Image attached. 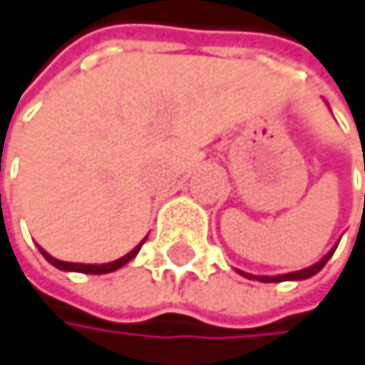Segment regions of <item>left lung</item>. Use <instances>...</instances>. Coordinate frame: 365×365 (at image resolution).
<instances>
[{
  "label": "left lung",
  "instance_id": "obj_1",
  "mask_svg": "<svg viewBox=\"0 0 365 365\" xmlns=\"http://www.w3.org/2000/svg\"><path fill=\"white\" fill-rule=\"evenodd\" d=\"M365 168V166H364ZM335 249L337 247H333L320 262H316L314 266H309V268H303V270H297V272H285V274H274V277H259V274H249V272H242V270H238L242 277H247V279H257V281H264V283H279V281H303V279H309V277H314L316 272H320L322 270V266L329 262V257L335 253Z\"/></svg>",
  "mask_w": 365,
  "mask_h": 365
}]
</instances>
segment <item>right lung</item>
I'll return each instance as SVG.
<instances>
[{
  "instance_id": "obj_1",
  "label": "right lung",
  "mask_w": 365,
  "mask_h": 365,
  "mask_svg": "<svg viewBox=\"0 0 365 365\" xmlns=\"http://www.w3.org/2000/svg\"><path fill=\"white\" fill-rule=\"evenodd\" d=\"M147 240V238H145ZM145 240L134 249V251H129L127 255H123V257H118V259H114V262H108V264H75V262H62V259H56V257H51L45 249H41L38 247V251L43 253V257L51 264V266H56L58 270H68V272H86V274H106V272H114V270H118L120 266H125L127 262H132L136 255H138V251H140V247L145 245Z\"/></svg>"
}]
</instances>
